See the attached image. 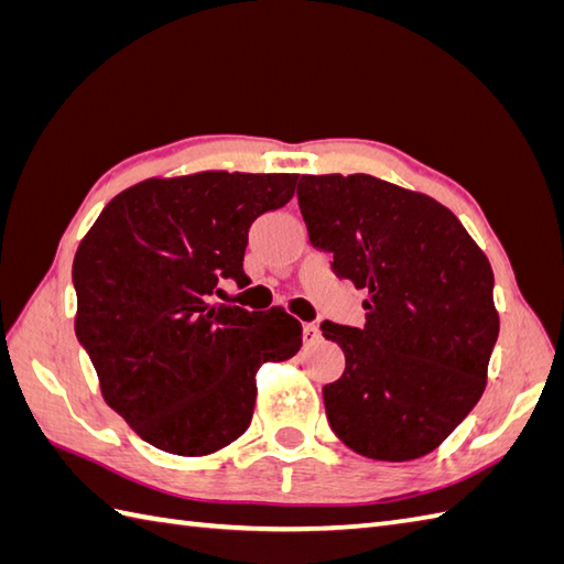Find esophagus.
I'll return each mask as SVG.
<instances>
[{
    "instance_id": "esophagus-1",
    "label": "esophagus",
    "mask_w": 564,
    "mask_h": 564,
    "mask_svg": "<svg viewBox=\"0 0 564 564\" xmlns=\"http://www.w3.org/2000/svg\"><path fill=\"white\" fill-rule=\"evenodd\" d=\"M303 332H305V341H307V344H317V341H319V337H322V334H319V327H317V325H313V322H307Z\"/></svg>"
}]
</instances>
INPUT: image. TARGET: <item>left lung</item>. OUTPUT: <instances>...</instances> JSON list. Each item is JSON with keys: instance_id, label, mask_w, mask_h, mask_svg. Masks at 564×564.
<instances>
[{"instance_id": "obj_1", "label": "left lung", "mask_w": 564, "mask_h": 564, "mask_svg": "<svg viewBox=\"0 0 564 564\" xmlns=\"http://www.w3.org/2000/svg\"><path fill=\"white\" fill-rule=\"evenodd\" d=\"M297 203L332 271L368 293L361 329L319 327L346 356L322 388L329 426L366 458H422L485 392L499 337L492 267L446 206L376 176L305 174Z\"/></svg>"}]
</instances>
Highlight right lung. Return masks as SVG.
Wrapping results in <instances>:
<instances>
[{
  "label": "right lung",
  "mask_w": 564,
  "mask_h": 564,
  "mask_svg": "<svg viewBox=\"0 0 564 564\" xmlns=\"http://www.w3.org/2000/svg\"><path fill=\"white\" fill-rule=\"evenodd\" d=\"M297 174L200 172L118 194L72 263L77 339L106 404L154 448L208 455L247 431L257 370L301 351L283 307L213 303L249 285L245 249L261 213L295 194Z\"/></svg>",
  "instance_id": "obj_1"
}]
</instances>
